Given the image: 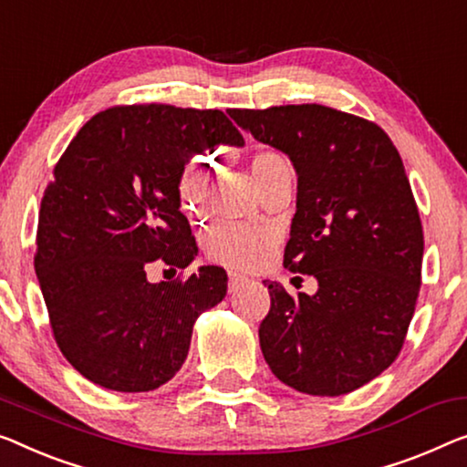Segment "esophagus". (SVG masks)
<instances>
[{"label":"esophagus","instance_id":"1","mask_svg":"<svg viewBox=\"0 0 467 467\" xmlns=\"http://www.w3.org/2000/svg\"><path fill=\"white\" fill-rule=\"evenodd\" d=\"M247 281H249V278L239 275V273H233V270H231V273H228V289H231V294H233V291L239 289L241 285H245Z\"/></svg>","mask_w":467,"mask_h":467}]
</instances>
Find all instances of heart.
<instances>
[{"label": "heart", "instance_id": "b5f03b06", "mask_svg": "<svg viewBox=\"0 0 467 467\" xmlns=\"http://www.w3.org/2000/svg\"><path fill=\"white\" fill-rule=\"evenodd\" d=\"M210 163L194 157L186 161L178 176V199L189 215H203L210 203ZM255 182L264 191L278 180L291 178V163L281 150L260 146L249 159ZM276 231L266 224L220 222L207 233L205 249L213 262L231 268H257L268 260L276 245Z\"/></svg>", "mask_w": 467, "mask_h": 467}]
</instances>
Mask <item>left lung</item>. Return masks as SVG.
Instances as JSON below:
<instances>
[{
  "label": "left lung",
  "mask_w": 467,
  "mask_h": 467,
  "mask_svg": "<svg viewBox=\"0 0 467 467\" xmlns=\"http://www.w3.org/2000/svg\"><path fill=\"white\" fill-rule=\"evenodd\" d=\"M228 113L294 161L283 264L318 281L315 296L266 283L264 358L297 392H352L400 354L421 287L423 228L402 159L378 123L323 104Z\"/></svg>",
  "instance_id": "1"
}]
</instances>
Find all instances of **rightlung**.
Here are the masks:
<instances>
[{
	"label": "right lung",
	"mask_w": 467,
	"mask_h": 467,
	"mask_svg": "<svg viewBox=\"0 0 467 467\" xmlns=\"http://www.w3.org/2000/svg\"><path fill=\"white\" fill-rule=\"evenodd\" d=\"M215 144H243L218 109L117 104L83 125L54 165L35 273L62 357L94 384L117 392L163 386L189 354L197 317L226 296L220 266L146 281L155 260L176 270L197 254L178 176Z\"/></svg>",
	"instance_id": "1"
}]
</instances>
